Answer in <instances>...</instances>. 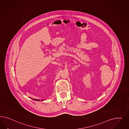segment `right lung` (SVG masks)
I'll use <instances>...</instances> for the list:
<instances>
[{"label": "right lung", "instance_id": "1", "mask_svg": "<svg viewBox=\"0 0 129 129\" xmlns=\"http://www.w3.org/2000/svg\"><path fill=\"white\" fill-rule=\"evenodd\" d=\"M33 100H35V101H43V100H38V99H32Z\"/></svg>", "mask_w": 129, "mask_h": 129}]
</instances>
